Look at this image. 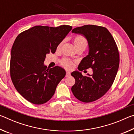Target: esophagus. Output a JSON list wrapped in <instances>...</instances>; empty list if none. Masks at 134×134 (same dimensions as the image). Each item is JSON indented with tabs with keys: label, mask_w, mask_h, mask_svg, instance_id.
I'll return each mask as SVG.
<instances>
[{
	"label": "esophagus",
	"mask_w": 134,
	"mask_h": 134,
	"mask_svg": "<svg viewBox=\"0 0 134 134\" xmlns=\"http://www.w3.org/2000/svg\"><path fill=\"white\" fill-rule=\"evenodd\" d=\"M70 72L69 71H67L65 77H69V76H70Z\"/></svg>",
	"instance_id": "obj_1"
}]
</instances>
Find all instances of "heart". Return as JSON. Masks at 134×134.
<instances>
[{
  "label": "heart",
  "instance_id": "heart-1",
  "mask_svg": "<svg viewBox=\"0 0 134 134\" xmlns=\"http://www.w3.org/2000/svg\"><path fill=\"white\" fill-rule=\"evenodd\" d=\"M73 42L74 45H75L76 49L81 48L84 50L87 48L88 43L87 41L86 38L81 35H77L74 37L73 38ZM63 42L58 45V48H60L61 45H62ZM60 64L63 67H64L66 69H71L73 67V63L71 60L69 58H64L60 61Z\"/></svg>",
  "mask_w": 134,
  "mask_h": 134
}]
</instances>
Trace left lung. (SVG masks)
<instances>
[{"instance_id": "obj_1", "label": "left lung", "mask_w": 134, "mask_h": 134, "mask_svg": "<svg viewBox=\"0 0 134 134\" xmlns=\"http://www.w3.org/2000/svg\"><path fill=\"white\" fill-rule=\"evenodd\" d=\"M72 32L85 36L89 44V54L81 61L78 69L91 68L93 74L84 76L78 71L72 72L76 82L71 91L79 100L92 102L102 97L112 86L119 65L118 49L105 27L87 25L74 28Z\"/></svg>"}]
</instances>
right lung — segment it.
Instances as JSON below:
<instances>
[{"label": "right lung", "mask_w": 134, "mask_h": 134, "mask_svg": "<svg viewBox=\"0 0 134 134\" xmlns=\"http://www.w3.org/2000/svg\"><path fill=\"white\" fill-rule=\"evenodd\" d=\"M72 26H35L22 32L13 43L10 62V77L15 89L33 104L41 105L50 99L65 71L55 66L47 69V54L55 53Z\"/></svg>", "instance_id": "add662e5"}]
</instances>
